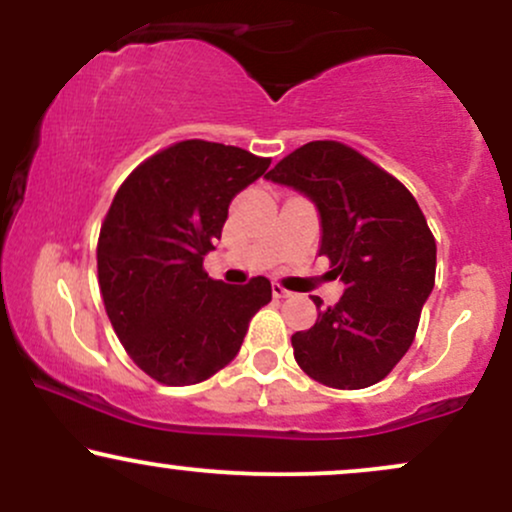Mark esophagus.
Here are the masks:
<instances>
[{
    "label": "esophagus",
    "instance_id": "34e87169",
    "mask_svg": "<svg viewBox=\"0 0 512 512\" xmlns=\"http://www.w3.org/2000/svg\"><path fill=\"white\" fill-rule=\"evenodd\" d=\"M272 293H274V298H289L291 296V291H286L284 286H279V284L272 286Z\"/></svg>",
    "mask_w": 512,
    "mask_h": 512
}]
</instances>
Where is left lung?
I'll use <instances>...</instances> for the list:
<instances>
[{
	"instance_id": "obj_1",
	"label": "left lung",
	"mask_w": 512,
	"mask_h": 512,
	"mask_svg": "<svg viewBox=\"0 0 512 512\" xmlns=\"http://www.w3.org/2000/svg\"><path fill=\"white\" fill-rule=\"evenodd\" d=\"M320 214V255L344 281L337 305L291 337L303 373L337 390L383 380L409 351L436 284V240L411 192L351 146L310 142L264 175Z\"/></svg>"
}]
</instances>
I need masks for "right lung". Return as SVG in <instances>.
<instances>
[{
	"label": "right lung",
	"mask_w": 512,
	"mask_h": 512,
	"mask_svg": "<svg viewBox=\"0 0 512 512\" xmlns=\"http://www.w3.org/2000/svg\"><path fill=\"white\" fill-rule=\"evenodd\" d=\"M269 163L190 139L146 158L117 190L98 238V284L117 339L158 383L195 385L219 373L272 301L264 276L228 286L202 267L233 197Z\"/></svg>",
	"instance_id": "1"
}]
</instances>
